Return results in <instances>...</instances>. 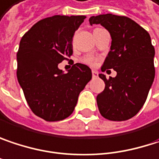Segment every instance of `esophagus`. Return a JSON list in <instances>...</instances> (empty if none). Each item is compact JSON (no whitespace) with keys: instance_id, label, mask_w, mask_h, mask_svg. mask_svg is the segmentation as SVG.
<instances>
[{"instance_id":"obj_1","label":"esophagus","mask_w":159,"mask_h":159,"mask_svg":"<svg viewBox=\"0 0 159 159\" xmlns=\"http://www.w3.org/2000/svg\"><path fill=\"white\" fill-rule=\"evenodd\" d=\"M92 75H93V78H97L98 77V72H96L95 70L92 71Z\"/></svg>"}]
</instances>
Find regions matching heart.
Segmentation results:
<instances>
[{"instance_id": "obj_1", "label": "heart", "mask_w": 159, "mask_h": 159, "mask_svg": "<svg viewBox=\"0 0 159 159\" xmlns=\"http://www.w3.org/2000/svg\"><path fill=\"white\" fill-rule=\"evenodd\" d=\"M82 61L84 64L91 65V66H94V65H96V64H97V59L94 56H93V55H86V56H84L82 59Z\"/></svg>"}]
</instances>
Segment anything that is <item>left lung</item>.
I'll return each instance as SVG.
<instances>
[{
  "label": "left lung",
  "mask_w": 159,
  "mask_h": 159,
  "mask_svg": "<svg viewBox=\"0 0 159 159\" xmlns=\"http://www.w3.org/2000/svg\"><path fill=\"white\" fill-rule=\"evenodd\" d=\"M90 24H101L112 38L111 48L102 72L114 69L116 77H99L106 86L96 96L100 114L111 121H125L135 116L144 106L155 78L154 56L149 34L126 16L111 13L92 16Z\"/></svg>",
  "instance_id": "8db88e82"
}]
</instances>
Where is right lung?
Masks as SVG:
<instances>
[{
  "mask_svg": "<svg viewBox=\"0 0 159 159\" xmlns=\"http://www.w3.org/2000/svg\"><path fill=\"white\" fill-rule=\"evenodd\" d=\"M86 16L54 15L24 34L17 52V79L29 107L48 122L68 117L80 92L92 78L91 69L75 64L64 74L58 65L73 53V36Z\"/></svg>",
  "mask_w": 159,
  "mask_h": 159,
  "instance_id": "1",
  "label": "right lung"
}]
</instances>
